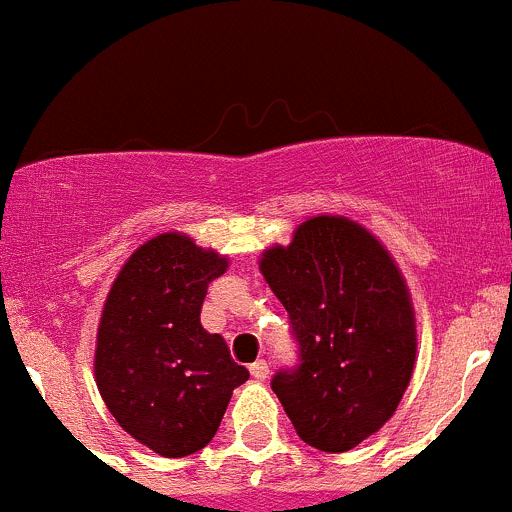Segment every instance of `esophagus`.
<instances>
[{
	"label": "esophagus",
	"mask_w": 512,
	"mask_h": 512,
	"mask_svg": "<svg viewBox=\"0 0 512 512\" xmlns=\"http://www.w3.org/2000/svg\"><path fill=\"white\" fill-rule=\"evenodd\" d=\"M251 376L256 378V381H263V378H268V363L266 361H256L251 363Z\"/></svg>",
	"instance_id": "1"
}]
</instances>
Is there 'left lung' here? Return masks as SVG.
Segmentation results:
<instances>
[{
    "mask_svg": "<svg viewBox=\"0 0 512 512\" xmlns=\"http://www.w3.org/2000/svg\"><path fill=\"white\" fill-rule=\"evenodd\" d=\"M261 273L288 311L298 363L271 378L298 438L343 453L396 413L416 363V318L401 271L356 221L316 216Z\"/></svg>",
    "mask_w": 512,
    "mask_h": 512,
    "instance_id": "8db88e82",
    "label": "left lung"
}]
</instances>
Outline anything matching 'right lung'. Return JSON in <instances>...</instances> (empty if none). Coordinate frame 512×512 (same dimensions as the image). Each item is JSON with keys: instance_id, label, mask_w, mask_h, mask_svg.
<instances>
[{"instance_id": "obj_1", "label": "right lung", "mask_w": 512, "mask_h": 512, "mask_svg": "<svg viewBox=\"0 0 512 512\" xmlns=\"http://www.w3.org/2000/svg\"><path fill=\"white\" fill-rule=\"evenodd\" d=\"M226 266L189 236L161 234L131 254L104 303L96 386L116 423L164 458L209 445L234 388L249 381L199 318Z\"/></svg>"}]
</instances>
